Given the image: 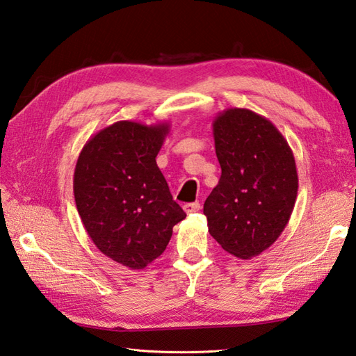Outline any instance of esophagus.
Returning a JSON list of instances; mask_svg holds the SVG:
<instances>
[{
    "label": "esophagus",
    "mask_w": 356,
    "mask_h": 356,
    "mask_svg": "<svg viewBox=\"0 0 356 356\" xmlns=\"http://www.w3.org/2000/svg\"><path fill=\"white\" fill-rule=\"evenodd\" d=\"M183 209L187 215H191V213H196L201 210V204L200 202H188V204L183 205Z\"/></svg>",
    "instance_id": "obj_1"
}]
</instances>
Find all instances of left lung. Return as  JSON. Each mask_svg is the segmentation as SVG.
Returning a JSON list of instances; mask_svg holds the SVG:
<instances>
[{
    "label": "left lung",
    "mask_w": 356,
    "mask_h": 356,
    "mask_svg": "<svg viewBox=\"0 0 356 356\" xmlns=\"http://www.w3.org/2000/svg\"><path fill=\"white\" fill-rule=\"evenodd\" d=\"M220 178L204 202L209 233L230 254L259 256L285 230L297 198L294 154L280 131L245 108L213 120Z\"/></svg>",
    "instance_id": "8db88e82"
}]
</instances>
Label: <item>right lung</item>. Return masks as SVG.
Wrapping results in <instances>:
<instances>
[{
  "label": "right lung",
  "instance_id": "obj_1",
  "mask_svg": "<svg viewBox=\"0 0 356 356\" xmlns=\"http://www.w3.org/2000/svg\"><path fill=\"white\" fill-rule=\"evenodd\" d=\"M169 123L122 120L99 131L79 154L73 191L94 245L131 270L160 257L186 218L156 165Z\"/></svg>",
  "mask_w": 356,
  "mask_h": 356
}]
</instances>
